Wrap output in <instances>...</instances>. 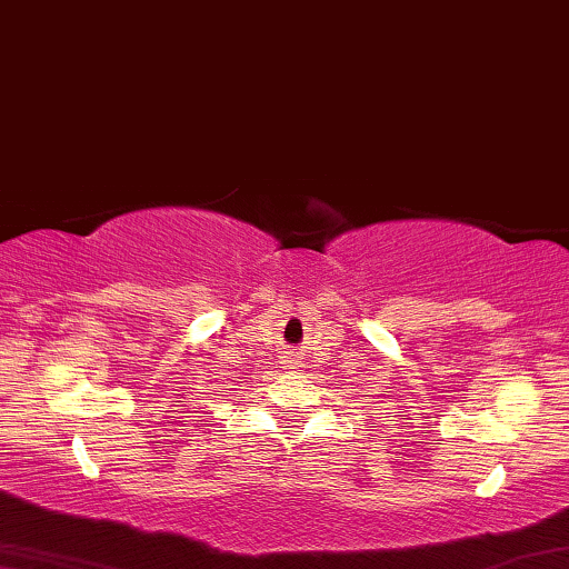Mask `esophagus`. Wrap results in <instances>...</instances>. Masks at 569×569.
Instances as JSON below:
<instances>
[{"label":"esophagus","mask_w":569,"mask_h":569,"mask_svg":"<svg viewBox=\"0 0 569 569\" xmlns=\"http://www.w3.org/2000/svg\"><path fill=\"white\" fill-rule=\"evenodd\" d=\"M280 363H282V369H297V363H299L297 361V353L295 351H287Z\"/></svg>","instance_id":"esophagus-1"}]
</instances>
